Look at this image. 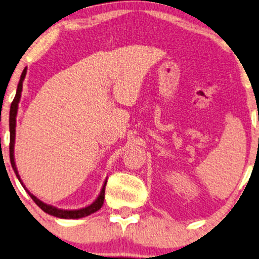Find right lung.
Here are the masks:
<instances>
[{
  "mask_svg": "<svg viewBox=\"0 0 259 259\" xmlns=\"http://www.w3.org/2000/svg\"><path fill=\"white\" fill-rule=\"evenodd\" d=\"M27 74V67L23 70L21 78H20L19 84H17V89H16V95L15 98L10 105V112H9V132H10V144H9V153H10V163H12V167L14 171H15L16 178L19 179L20 184L22 185V187L25 188V191L28 193L30 198L33 199V201L39 206V207L42 209L44 212L48 213V214L57 217V218L60 219H79V218H84V217H88L92 213L97 212L98 209H101V207L104 204V198H105V186L106 182H108V178L105 179L104 184L102 186L101 192L97 196V199L92 202L91 205L86 206V207L82 208H78V209H63V208H58L55 206L48 205L46 202L41 201L40 199H37L35 195L32 194L21 180L19 175V170H17L16 163H15V155H14V149H15V136H16V116H17V110H19V103L20 99H21V94H22V88H23V80H25Z\"/></svg>",
  "mask_w": 259,
  "mask_h": 259,
  "instance_id": "add662e5",
  "label": "right lung"
}]
</instances>
